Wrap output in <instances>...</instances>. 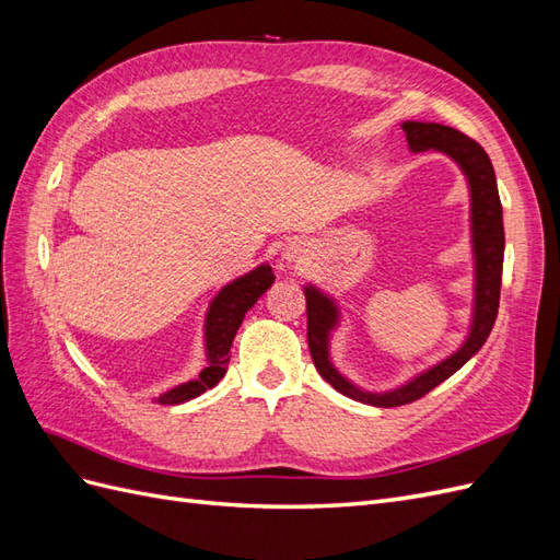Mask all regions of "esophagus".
Wrapping results in <instances>:
<instances>
[{"mask_svg": "<svg viewBox=\"0 0 560 560\" xmlns=\"http://www.w3.org/2000/svg\"><path fill=\"white\" fill-rule=\"evenodd\" d=\"M301 252H303L301 247H287L282 257H284V261H290V264H292V261H296V259L301 257Z\"/></svg>", "mask_w": 560, "mask_h": 560, "instance_id": "34e87169", "label": "esophagus"}]
</instances>
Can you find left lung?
Listing matches in <instances>:
<instances>
[{
    "label": "left lung",
    "instance_id": "8db88e82",
    "mask_svg": "<svg viewBox=\"0 0 560 560\" xmlns=\"http://www.w3.org/2000/svg\"><path fill=\"white\" fill-rule=\"evenodd\" d=\"M406 142L413 154L420 151H439L448 156L467 179L469 189V241L474 261V284H471V317L463 343L448 358L420 371L413 378L404 381L389 389H364L343 376L331 360V336L341 327V308L334 296L322 292L317 284L308 282L303 287L308 311V346L315 369L338 393L371 406H401L420 399L434 389L439 383L451 378L457 369H463L474 354L481 350L488 334L493 331L498 306H500V282H502V259H504V224L502 202L498 194V182L493 163L474 140L460 130L430 121H404Z\"/></svg>",
    "mask_w": 560,
    "mask_h": 560
}]
</instances>
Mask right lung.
Returning a JSON list of instances; mask_svg holds the SVG:
<instances>
[{"instance_id": "obj_1", "label": "right lung", "mask_w": 560, "mask_h": 560, "mask_svg": "<svg viewBox=\"0 0 560 560\" xmlns=\"http://www.w3.org/2000/svg\"><path fill=\"white\" fill-rule=\"evenodd\" d=\"M273 282H276L273 268H270L268 264H259L257 268H252L249 273L231 280L229 284H224L222 290L217 292V296L210 301V306H208L206 325H202L208 366L200 371L198 378L165 389L163 395H159L154 399L156 404L175 406V404L196 399L206 393V389L214 387L219 381L224 378L235 331L241 329L245 313L259 301L261 294H266V290Z\"/></svg>"}]
</instances>
